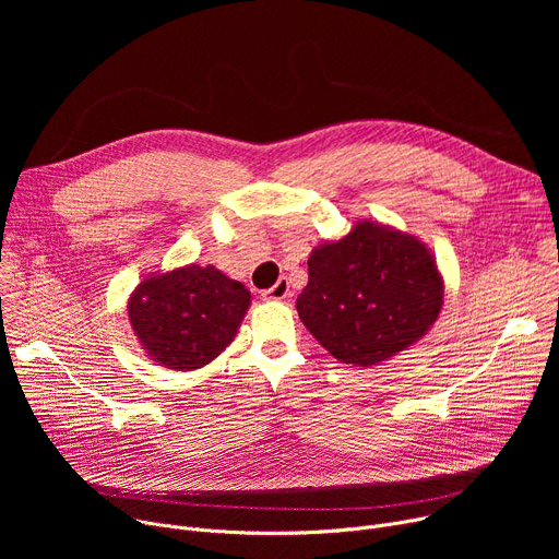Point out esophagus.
Wrapping results in <instances>:
<instances>
[{"label": "esophagus", "mask_w": 559, "mask_h": 559, "mask_svg": "<svg viewBox=\"0 0 559 559\" xmlns=\"http://www.w3.org/2000/svg\"><path fill=\"white\" fill-rule=\"evenodd\" d=\"M289 297V283L287 278H278L276 285H272L270 289L262 292V299L264 301H283Z\"/></svg>", "instance_id": "esophagus-1"}]
</instances>
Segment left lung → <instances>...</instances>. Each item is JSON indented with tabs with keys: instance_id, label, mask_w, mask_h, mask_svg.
I'll use <instances>...</instances> for the list:
<instances>
[{
	"instance_id": "1",
	"label": "left lung",
	"mask_w": 559,
	"mask_h": 559,
	"mask_svg": "<svg viewBox=\"0 0 559 559\" xmlns=\"http://www.w3.org/2000/svg\"><path fill=\"white\" fill-rule=\"evenodd\" d=\"M444 306L430 249L394 226L362 219L312 249L297 299L304 326L344 365L371 367L417 344Z\"/></svg>"
}]
</instances>
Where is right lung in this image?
<instances>
[{"label": "right lung", "instance_id": "obj_1", "mask_svg": "<svg viewBox=\"0 0 559 559\" xmlns=\"http://www.w3.org/2000/svg\"><path fill=\"white\" fill-rule=\"evenodd\" d=\"M251 292L213 264L146 276L129 297L131 329L160 367L201 369L238 335Z\"/></svg>", "mask_w": 559, "mask_h": 559}]
</instances>
